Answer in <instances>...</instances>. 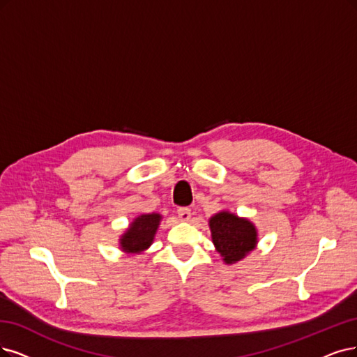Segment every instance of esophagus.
I'll return each instance as SVG.
<instances>
[{"instance_id":"34e87169","label":"esophagus","mask_w":357,"mask_h":357,"mask_svg":"<svg viewBox=\"0 0 357 357\" xmlns=\"http://www.w3.org/2000/svg\"><path fill=\"white\" fill-rule=\"evenodd\" d=\"M178 216L182 222H188L191 219V210L188 207H179L178 208Z\"/></svg>"}]
</instances>
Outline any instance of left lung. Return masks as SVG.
<instances>
[{"instance_id": "left-lung-1", "label": "left lung", "mask_w": 357, "mask_h": 357, "mask_svg": "<svg viewBox=\"0 0 357 357\" xmlns=\"http://www.w3.org/2000/svg\"><path fill=\"white\" fill-rule=\"evenodd\" d=\"M216 252L227 265L243 260L257 245V229L245 218L223 210L208 220Z\"/></svg>"}]
</instances>
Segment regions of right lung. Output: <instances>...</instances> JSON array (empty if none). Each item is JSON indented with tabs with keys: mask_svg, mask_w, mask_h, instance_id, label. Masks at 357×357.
<instances>
[{
	"mask_svg": "<svg viewBox=\"0 0 357 357\" xmlns=\"http://www.w3.org/2000/svg\"><path fill=\"white\" fill-rule=\"evenodd\" d=\"M162 216L158 213L139 215L130 222L129 228L121 236V250L128 255H138L147 250L157 232L158 225H160Z\"/></svg>",
	"mask_w": 357,
	"mask_h": 357,
	"instance_id": "add662e5",
	"label": "right lung"
}]
</instances>
